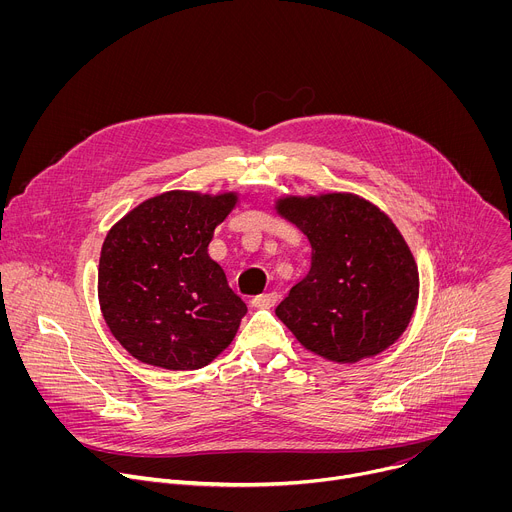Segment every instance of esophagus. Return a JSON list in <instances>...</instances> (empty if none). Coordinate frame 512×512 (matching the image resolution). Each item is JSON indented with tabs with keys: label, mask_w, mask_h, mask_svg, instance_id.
<instances>
[{
	"label": "esophagus",
	"mask_w": 512,
	"mask_h": 512,
	"mask_svg": "<svg viewBox=\"0 0 512 512\" xmlns=\"http://www.w3.org/2000/svg\"><path fill=\"white\" fill-rule=\"evenodd\" d=\"M277 294H275V291H269V294H261V296H255L253 298V306L255 308H273L275 304H277Z\"/></svg>",
	"instance_id": "esophagus-1"
}]
</instances>
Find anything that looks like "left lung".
Instances as JSON below:
<instances>
[{"label": "left lung", "mask_w": 512, "mask_h": 512, "mask_svg": "<svg viewBox=\"0 0 512 512\" xmlns=\"http://www.w3.org/2000/svg\"><path fill=\"white\" fill-rule=\"evenodd\" d=\"M275 208L312 245L310 271L277 318L306 350L340 364L395 344L415 312L419 273L391 218L346 192L285 196Z\"/></svg>", "instance_id": "8db88e82"}]
</instances>
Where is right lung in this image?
Listing matches in <instances>:
<instances>
[{
	"instance_id": "obj_1",
	"label": "right lung",
	"mask_w": 512,
	"mask_h": 512,
	"mask_svg": "<svg viewBox=\"0 0 512 512\" xmlns=\"http://www.w3.org/2000/svg\"><path fill=\"white\" fill-rule=\"evenodd\" d=\"M237 200L235 192H164L107 233L99 304L111 334L133 358L196 371L233 342L247 306L210 259L208 245Z\"/></svg>"
}]
</instances>
